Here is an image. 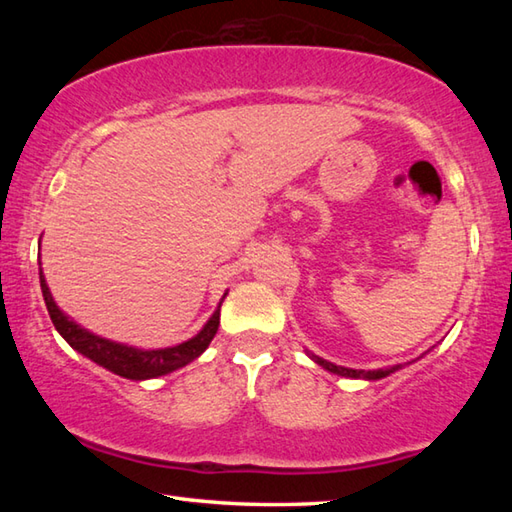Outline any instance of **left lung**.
Returning a JSON list of instances; mask_svg holds the SVG:
<instances>
[{"mask_svg": "<svg viewBox=\"0 0 512 512\" xmlns=\"http://www.w3.org/2000/svg\"><path fill=\"white\" fill-rule=\"evenodd\" d=\"M312 361H314V363H319L321 367H325V369H328V372H332V374L347 376V378H365V380H378V378H383V376H389L391 372H396V369H398V365H396V367H389V369H374V372H365V369L339 367V365H334V363L323 361V358L314 356V354H312Z\"/></svg>", "mask_w": 512, "mask_h": 512, "instance_id": "1", "label": "left lung"}]
</instances>
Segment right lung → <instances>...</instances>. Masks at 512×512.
<instances>
[{"mask_svg":"<svg viewBox=\"0 0 512 512\" xmlns=\"http://www.w3.org/2000/svg\"><path fill=\"white\" fill-rule=\"evenodd\" d=\"M39 281H41L43 301H46L50 319L63 339L68 341L76 352H81L83 356L92 358L94 363L107 367L110 372L123 376V378L145 380V378L165 376V374L173 372V369L184 367L187 363H191L193 358H198L206 350V347H209V343L213 341V336L217 332V325H220V308H217L213 312V317L209 319V323H206L200 330V334H195L193 339L184 341L180 345L165 347V350H136V347L101 339V336L83 330L81 325L70 321L57 308V303H54L50 290L46 286V279H43L41 268H39Z\"/></svg>","mask_w":512,"mask_h":512,"instance_id":"obj_1","label":"right lung"}]
</instances>
